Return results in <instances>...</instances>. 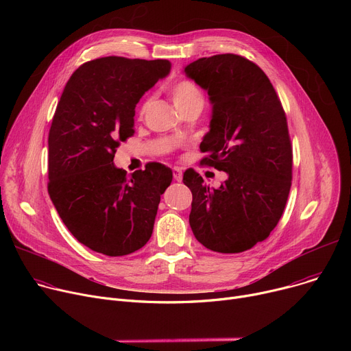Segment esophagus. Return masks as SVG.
<instances>
[{
  "label": "esophagus",
  "instance_id": "obj_1",
  "mask_svg": "<svg viewBox=\"0 0 351 351\" xmlns=\"http://www.w3.org/2000/svg\"><path fill=\"white\" fill-rule=\"evenodd\" d=\"M173 179L176 182H180L183 179V173H182V171L179 168H173Z\"/></svg>",
  "mask_w": 351,
  "mask_h": 351
}]
</instances>
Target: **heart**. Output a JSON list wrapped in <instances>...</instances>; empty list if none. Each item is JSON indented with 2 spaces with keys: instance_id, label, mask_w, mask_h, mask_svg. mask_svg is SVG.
Segmentation results:
<instances>
[{
  "instance_id": "b5f03b06",
  "label": "heart",
  "mask_w": 351,
  "mask_h": 351,
  "mask_svg": "<svg viewBox=\"0 0 351 351\" xmlns=\"http://www.w3.org/2000/svg\"><path fill=\"white\" fill-rule=\"evenodd\" d=\"M171 97H172V101L176 107V110L184 111L186 108L190 107H202L204 106V95L197 87V84L189 79H180L178 82H175L169 90ZM149 104V98H145L144 101L138 106L137 108V117L143 118L147 108Z\"/></svg>"
}]
</instances>
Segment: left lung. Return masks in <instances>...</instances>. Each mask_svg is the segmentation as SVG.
Here are the masks:
<instances>
[{
	"label": "left lung",
	"mask_w": 351,
	"mask_h": 351,
	"mask_svg": "<svg viewBox=\"0 0 351 351\" xmlns=\"http://www.w3.org/2000/svg\"><path fill=\"white\" fill-rule=\"evenodd\" d=\"M184 73L213 104L202 165L228 173L215 189L194 169L184 172L193 194L189 222L204 247L241 253L269 236L286 207L293 167L286 114L264 71L241 56L199 58Z\"/></svg>",
	"instance_id": "1"
}]
</instances>
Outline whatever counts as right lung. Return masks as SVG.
Returning a JSON list of instances; mask_svg holds the SVG:
<instances>
[{"label": "right lung", "instance_id": "add662e5", "mask_svg": "<svg viewBox=\"0 0 351 351\" xmlns=\"http://www.w3.org/2000/svg\"><path fill=\"white\" fill-rule=\"evenodd\" d=\"M169 71L167 60L104 57L80 65L64 88L48 134V194L93 252L121 257L152 237L172 171L149 162L128 175L114 157L134 134L138 99Z\"/></svg>", "mask_w": 351, "mask_h": 351}]
</instances>
